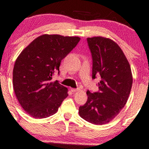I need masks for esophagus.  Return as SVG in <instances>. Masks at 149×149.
Masks as SVG:
<instances>
[{"label":"esophagus","mask_w":149,"mask_h":149,"mask_svg":"<svg viewBox=\"0 0 149 149\" xmlns=\"http://www.w3.org/2000/svg\"><path fill=\"white\" fill-rule=\"evenodd\" d=\"M79 90V89H74V88H71V91L72 92H76Z\"/></svg>","instance_id":"obj_1"}]
</instances>
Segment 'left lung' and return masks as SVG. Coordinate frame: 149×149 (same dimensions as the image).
<instances>
[{
    "instance_id": "8db88e82",
    "label": "left lung",
    "mask_w": 149,
    "mask_h": 149,
    "mask_svg": "<svg viewBox=\"0 0 149 149\" xmlns=\"http://www.w3.org/2000/svg\"><path fill=\"white\" fill-rule=\"evenodd\" d=\"M92 58V79L101 78L99 91L88 90L87 102L79 108L81 118L96 125L114 119L125 106L133 78L130 65L120 47L111 39H87Z\"/></svg>"
}]
</instances>
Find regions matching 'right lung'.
Listing matches in <instances>:
<instances>
[{
	"mask_svg": "<svg viewBox=\"0 0 149 149\" xmlns=\"http://www.w3.org/2000/svg\"><path fill=\"white\" fill-rule=\"evenodd\" d=\"M79 40V37L42 35L17 57L13 72V89L19 103L31 116H52L68 96L66 87L51 79L54 73H60L62 59Z\"/></svg>",
	"mask_w": 149,
	"mask_h": 149,
	"instance_id": "obj_1",
	"label": "right lung"
}]
</instances>
